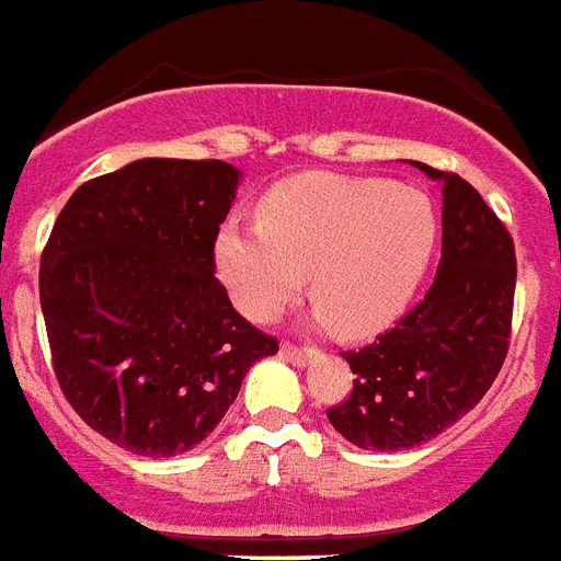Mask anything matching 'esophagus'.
Masks as SVG:
<instances>
[{"label":"esophagus","instance_id":"obj_1","mask_svg":"<svg viewBox=\"0 0 561 561\" xmlns=\"http://www.w3.org/2000/svg\"><path fill=\"white\" fill-rule=\"evenodd\" d=\"M280 354H284L289 362H295V365H306V362H311V356H314V348H309V345H291V342H284V345H280Z\"/></svg>","mask_w":561,"mask_h":561}]
</instances>
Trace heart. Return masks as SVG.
<instances>
[{"mask_svg": "<svg viewBox=\"0 0 561 561\" xmlns=\"http://www.w3.org/2000/svg\"><path fill=\"white\" fill-rule=\"evenodd\" d=\"M438 230V210L419 187L300 173L266 191L257 227H221L216 266L232 304L255 323L280 314L309 272L317 320L365 336L408 306L433 261Z\"/></svg>", "mask_w": 561, "mask_h": 561, "instance_id": "1", "label": "heart"}]
</instances>
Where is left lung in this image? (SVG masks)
<instances>
[{
	"instance_id": "1",
	"label": "left lung",
	"mask_w": 561,
	"mask_h": 561,
	"mask_svg": "<svg viewBox=\"0 0 561 561\" xmlns=\"http://www.w3.org/2000/svg\"><path fill=\"white\" fill-rule=\"evenodd\" d=\"M413 165L444 185L438 272L393 329L342 354L354 388L329 408L342 438L381 453L413 449L453 427L492 388L512 340V236L458 173Z\"/></svg>"
}]
</instances>
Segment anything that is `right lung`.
Returning <instances> with one entry per match:
<instances>
[{
	"label": "right lung",
	"mask_w": 561,
	"mask_h": 561,
	"mask_svg": "<svg viewBox=\"0 0 561 561\" xmlns=\"http://www.w3.org/2000/svg\"><path fill=\"white\" fill-rule=\"evenodd\" d=\"M236 185L221 160H137L83 182L42 252L58 385L89 427L134 455L196 447L247 370L277 354L216 277Z\"/></svg>",
	"instance_id": "1"
}]
</instances>
